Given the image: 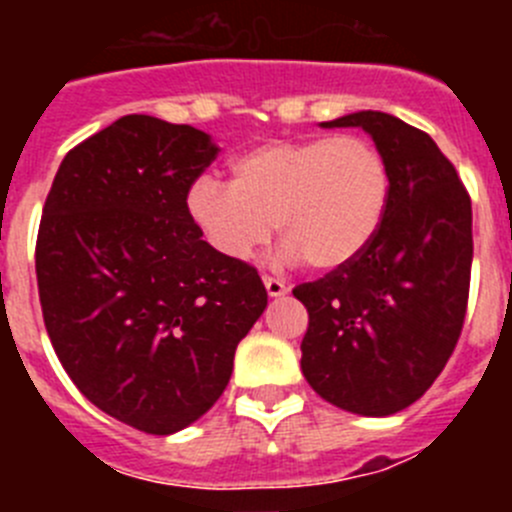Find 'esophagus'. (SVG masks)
I'll return each instance as SVG.
<instances>
[{"label":"esophagus","instance_id":"esophagus-1","mask_svg":"<svg viewBox=\"0 0 512 512\" xmlns=\"http://www.w3.org/2000/svg\"><path fill=\"white\" fill-rule=\"evenodd\" d=\"M264 287H266V292H269V297H282L289 292V287L284 279L269 277V274H264Z\"/></svg>","mask_w":512,"mask_h":512}]
</instances>
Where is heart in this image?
Listing matches in <instances>:
<instances>
[{
	"label": "heart",
	"instance_id": "b5f03b06",
	"mask_svg": "<svg viewBox=\"0 0 512 512\" xmlns=\"http://www.w3.org/2000/svg\"><path fill=\"white\" fill-rule=\"evenodd\" d=\"M387 200L390 174L372 140H269L230 161V184L197 179L187 215L223 259L248 261L277 225L287 259L330 271L364 253Z\"/></svg>",
	"mask_w": 512,
	"mask_h": 512
}]
</instances>
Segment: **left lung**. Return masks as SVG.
<instances>
[{
	"label": "left lung",
	"mask_w": 512,
	"mask_h": 512,
	"mask_svg": "<svg viewBox=\"0 0 512 512\" xmlns=\"http://www.w3.org/2000/svg\"><path fill=\"white\" fill-rule=\"evenodd\" d=\"M323 125L372 135L390 200L361 256L292 289L310 318L302 374L336 408L382 418L423 397L454 354L472 277V200L431 135L408 122L364 110Z\"/></svg>",
	"instance_id": "8db88e82"
}]
</instances>
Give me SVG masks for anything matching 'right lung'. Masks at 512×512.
<instances>
[{"label":"right lung","mask_w":512,"mask_h":512,"mask_svg":"<svg viewBox=\"0 0 512 512\" xmlns=\"http://www.w3.org/2000/svg\"><path fill=\"white\" fill-rule=\"evenodd\" d=\"M215 156L192 125L125 115L66 153L40 217L35 274L58 361L99 410L153 436L215 405L266 307L256 266L212 251L187 215Z\"/></svg>","instance_id":"right-lung-1"}]
</instances>
